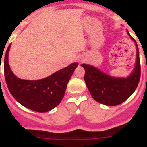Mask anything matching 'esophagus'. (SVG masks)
<instances>
[{"label": "esophagus", "mask_w": 147, "mask_h": 147, "mask_svg": "<svg viewBox=\"0 0 147 147\" xmlns=\"http://www.w3.org/2000/svg\"><path fill=\"white\" fill-rule=\"evenodd\" d=\"M81 61H82V60H80V62H81Z\"/></svg>", "instance_id": "34e87169"}]
</instances>
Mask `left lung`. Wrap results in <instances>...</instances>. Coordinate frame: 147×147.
Segmentation results:
<instances>
[{"label": "left lung", "instance_id": "left-lung-1", "mask_svg": "<svg viewBox=\"0 0 147 147\" xmlns=\"http://www.w3.org/2000/svg\"><path fill=\"white\" fill-rule=\"evenodd\" d=\"M127 33L130 36L128 31ZM131 39L137 46V61L134 71L127 78H114L92 65H81L85 69L84 80L88 89L98 102L107 106L118 105L130 98L137 88L140 78L139 49L136 41Z\"/></svg>", "mask_w": 147, "mask_h": 147}]
</instances>
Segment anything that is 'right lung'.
<instances>
[{"mask_svg": "<svg viewBox=\"0 0 147 147\" xmlns=\"http://www.w3.org/2000/svg\"><path fill=\"white\" fill-rule=\"evenodd\" d=\"M6 51L3 69L7 85L12 96L24 107L37 112H47L56 107L64 97L67 84L78 65L74 62L69 66L40 80H24L17 78L8 64V53Z\"/></svg>", "mask_w": 147, "mask_h": 147, "instance_id": "1", "label": "right lung"}]
</instances>
